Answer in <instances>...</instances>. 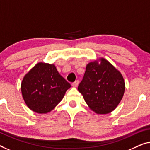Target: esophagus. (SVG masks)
Wrapping results in <instances>:
<instances>
[{"instance_id":"1","label":"esophagus","mask_w":150,"mask_h":150,"mask_svg":"<svg viewBox=\"0 0 150 150\" xmlns=\"http://www.w3.org/2000/svg\"><path fill=\"white\" fill-rule=\"evenodd\" d=\"M78 85H79V81H78V80L75 81V82H73L72 83V86H73V87H77Z\"/></svg>"}]
</instances>
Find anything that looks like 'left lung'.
Listing matches in <instances>:
<instances>
[{
	"label": "left lung",
	"instance_id": "obj_1",
	"mask_svg": "<svg viewBox=\"0 0 150 150\" xmlns=\"http://www.w3.org/2000/svg\"><path fill=\"white\" fill-rule=\"evenodd\" d=\"M125 83L121 73L104 58L100 63L90 62L78 90L90 108L106 114L114 110L122 100Z\"/></svg>",
	"mask_w": 150,
	"mask_h": 150
}]
</instances>
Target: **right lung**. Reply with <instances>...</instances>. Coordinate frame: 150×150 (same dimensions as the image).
Listing matches in <instances>:
<instances>
[{
	"label": "right lung",
	"instance_id": "1",
	"mask_svg": "<svg viewBox=\"0 0 150 150\" xmlns=\"http://www.w3.org/2000/svg\"><path fill=\"white\" fill-rule=\"evenodd\" d=\"M71 84L54 64L38 63L22 80L23 98L31 110L38 113L51 111L62 100Z\"/></svg>",
	"mask_w": 150,
	"mask_h": 150
}]
</instances>
